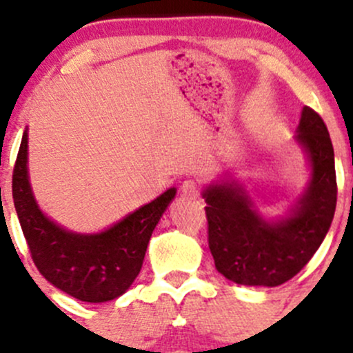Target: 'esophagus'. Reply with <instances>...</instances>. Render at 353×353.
<instances>
[{"instance_id":"esophagus-1","label":"esophagus","mask_w":353,"mask_h":353,"mask_svg":"<svg viewBox=\"0 0 353 353\" xmlns=\"http://www.w3.org/2000/svg\"><path fill=\"white\" fill-rule=\"evenodd\" d=\"M181 192H183V196H185V197L196 199V197H199V184L192 179L184 181L183 185H181Z\"/></svg>"}]
</instances>
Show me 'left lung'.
<instances>
[{
    "instance_id": "8db88e82",
    "label": "left lung",
    "mask_w": 353,
    "mask_h": 353,
    "mask_svg": "<svg viewBox=\"0 0 353 353\" xmlns=\"http://www.w3.org/2000/svg\"><path fill=\"white\" fill-rule=\"evenodd\" d=\"M295 141L305 150L310 179L288 214L266 219L233 177L206 185L208 241L216 270L246 286H278L303 268L330 230L336 206L335 157L327 125L303 107Z\"/></svg>"
}]
</instances>
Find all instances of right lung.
<instances>
[{"label": "right lung", "instance_id": "obj_1", "mask_svg": "<svg viewBox=\"0 0 353 353\" xmlns=\"http://www.w3.org/2000/svg\"><path fill=\"white\" fill-rule=\"evenodd\" d=\"M170 188L100 233H73L41 211L28 176V130L13 169V201L38 271L58 290L88 303L119 298L141 273L154 228L176 196Z\"/></svg>", "mask_w": 353, "mask_h": 353}]
</instances>
